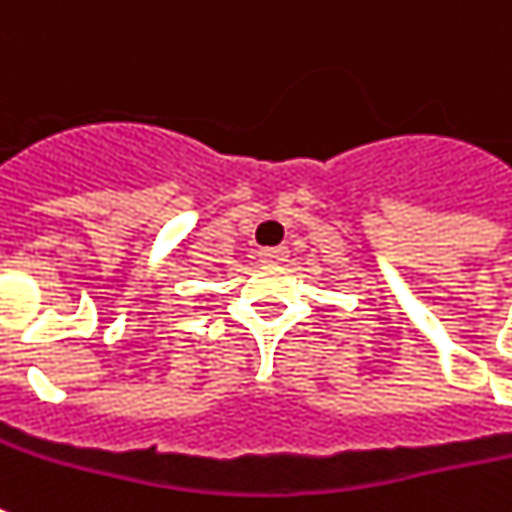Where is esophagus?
<instances>
[{"label": "esophagus", "instance_id": "obj_1", "mask_svg": "<svg viewBox=\"0 0 512 512\" xmlns=\"http://www.w3.org/2000/svg\"><path fill=\"white\" fill-rule=\"evenodd\" d=\"M287 257H289L287 247H273V249H263V252H260V260H263V263H271V265L287 263Z\"/></svg>", "mask_w": 512, "mask_h": 512}]
</instances>
